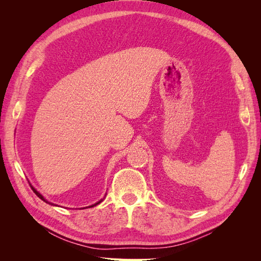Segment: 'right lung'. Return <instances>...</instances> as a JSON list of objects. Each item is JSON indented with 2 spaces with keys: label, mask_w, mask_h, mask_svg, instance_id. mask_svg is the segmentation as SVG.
Returning a JSON list of instances; mask_svg holds the SVG:
<instances>
[{
  "label": "right lung",
  "mask_w": 261,
  "mask_h": 261,
  "mask_svg": "<svg viewBox=\"0 0 261 261\" xmlns=\"http://www.w3.org/2000/svg\"><path fill=\"white\" fill-rule=\"evenodd\" d=\"M31 188H33V191H34V193H35V194H36V195H37V196H38V197H39V198H40V199H41V200H43V201H44V202H46V203H50V204H53V203H51V202H49V201H48V200H45V199H44V198H43V196H42V195H41V194H40V193H38V192H37V191H36V189H35V188H34V187H31ZM100 202H101V200H100V201H99V202H97V203H94V204H92V206H90V207H93V206H96V204H98V203H100Z\"/></svg>",
  "instance_id": "1"
}]
</instances>
